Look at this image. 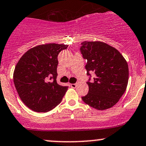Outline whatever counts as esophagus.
<instances>
[{
	"mask_svg": "<svg viewBox=\"0 0 146 146\" xmlns=\"http://www.w3.org/2000/svg\"><path fill=\"white\" fill-rule=\"evenodd\" d=\"M70 86L72 88H76L77 86V84H70Z\"/></svg>",
	"mask_w": 146,
	"mask_h": 146,
	"instance_id": "obj_1",
	"label": "esophagus"
}]
</instances>
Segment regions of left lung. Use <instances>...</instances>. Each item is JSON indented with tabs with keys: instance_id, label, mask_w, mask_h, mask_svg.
Wrapping results in <instances>:
<instances>
[{
	"instance_id": "8db88e82",
	"label": "left lung",
	"mask_w": 146,
	"mask_h": 146,
	"mask_svg": "<svg viewBox=\"0 0 146 146\" xmlns=\"http://www.w3.org/2000/svg\"><path fill=\"white\" fill-rule=\"evenodd\" d=\"M80 47L82 57L87 60L85 68L89 79V93L82 97L88 105L98 110L116 105L127 88L129 69L119 51L101 41H84ZM94 75L90 82V73Z\"/></svg>"
}]
</instances>
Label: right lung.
<instances>
[{
	"label": "right lung",
	"instance_id": "add662e5",
	"mask_svg": "<svg viewBox=\"0 0 146 146\" xmlns=\"http://www.w3.org/2000/svg\"><path fill=\"white\" fill-rule=\"evenodd\" d=\"M64 44H48L27 51L17 63L14 83L18 94L28 108L47 112L60 103L68 86L57 84V56Z\"/></svg>",
	"mask_w": 146,
	"mask_h": 146
}]
</instances>
